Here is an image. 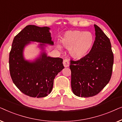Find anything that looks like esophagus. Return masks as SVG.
I'll return each instance as SVG.
<instances>
[{"instance_id":"obj_1","label":"esophagus","mask_w":122,"mask_h":122,"mask_svg":"<svg viewBox=\"0 0 122 122\" xmlns=\"http://www.w3.org/2000/svg\"><path fill=\"white\" fill-rule=\"evenodd\" d=\"M63 64L65 67H67L70 65V62L69 60L67 59H65L63 61Z\"/></svg>"}]
</instances>
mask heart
<instances>
[{"instance_id": "obj_1", "label": "heart", "mask_w": 122, "mask_h": 122, "mask_svg": "<svg viewBox=\"0 0 122 122\" xmlns=\"http://www.w3.org/2000/svg\"><path fill=\"white\" fill-rule=\"evenodd\" d=\"M93 42V36L91 32L78 30L67 31L61 39L62 45L69 50L70 55L76 60L85 57L91 49ZM56 47L59 50L61 49L60 45Z\"/></svg>"}]
</instances>
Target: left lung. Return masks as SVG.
<instances>
[{"label":"left lung","mask_w":122,"mask_h":122,"mask_svg":"<svg viewBox=\"0 0 122 122\" xmlns=\"http://www.w3.org/2000/svg\"><path fill=\"white\" fill-rule=\"evenodd\" d=\"M94 26L96 38L90 52L83 59L70 61L71 88L78 97L97 95L112 76L114 56L110 40L100 27Z\"/></svg>","instance_id":"8db88e82"}]
</instances>
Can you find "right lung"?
<instances>
[{"label": "right lung", "mask_w": 122, "mask_h": 122, "mask_svg": "<svg viewBox=\"0 0 122 122\" xmlns=\"http://www.w3.org/2000/svg\"><path fill=\"white\" fill-rule=\"evenodd\" d=\"M49 27L27 25L14 38L9 54L10 74L13 83L24 94L31 97L41 98L51 93L56 75L64 68L63 60L47 56L44 51L34 61L25 60L23 51L30 41L53 45Z\"/></svg>", "instance_id": "add662e5"}]
</instances>
